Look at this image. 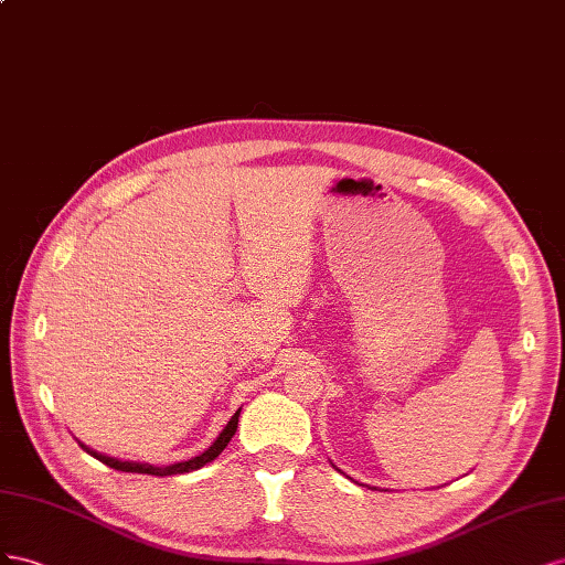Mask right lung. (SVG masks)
Instances as JSON below:
<instances>
[{
	"mask_svg": "<svg viewBox=\"0 0 565 565\" xmlns=\"http://www.w3.org/2000/svg\"><path fill=\"white\" fill-rule=\"evenodd\" d=\"M238 414L241 409L230 418V424L224 426V430L217 435V440L205 449V452H201L199 457H191L189 461H177V463H170V466H151V463H139V461H120V459H113V457H106L102 452H96V449H89L87 445L79 443V447L85 449L87 455H92L94 459H99L102 463L110 466V469L116 471H125V473H149V476H177V473H189V471H196L201 469V466H205L207 461H213L215 457H220V452L224 447L230 445V440L234 438L236 433V426H238Z\"/></svg>",
	"mask_w": 565,
	"mask_h": 565,
	"instance_id": "right-lung-1",
	"label": "right lung"
}]
</instances>
